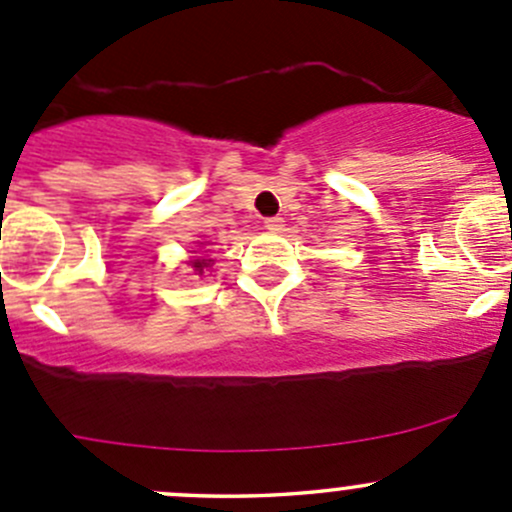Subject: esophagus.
<instances>
[{"label": "esophagus", "mask_w": 512, "mask_h": 512, "mask_svg": "<svg viewBox=\"0 0 512 512\" xmlns=\"http://www.w3.org/2000/svg\"><path fill=\"white\" fill-rule=\"evenodd\" d=\"M265 227L270 232H280L282 227H285V220H282V218H267L265 220Z\"/></svg>", "instance_id": "esophagus-1"}]
</instances>
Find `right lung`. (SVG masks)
Wrapping results in <instances>:
<instances>
[{"instance_id":"obj_1","label":"right lung","mask_w":512,"mask_h":512,"mask_svg":"<svg viewBox=\"0 0 512 512\" xmlns=\"http://www.w3.org/2000/svg\"><path fill=\"white\" fill-rule=\"evenodd\" d=\"M193 267H195V270H198V272H203V267H208V262H205V260H195Z\"/></svg>"}]
</instances>
